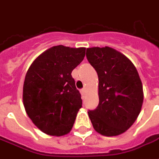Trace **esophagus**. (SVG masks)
<instances>
[{"label":"esophagus","mask_w":159,"mask_h":159,"mask_svg":"<svg viewBox=\"0 0 159 159\" xmlns=\"http://www.w3.org/2000/svg\"><path fill=\"white\" fill-rule=\"evenodd\" d=\"M81 93H82V95L84 97V95L86 94V89H85V88H83V89H81Z\"/></svg>","instance_id":"34e87169"}]
</instances>
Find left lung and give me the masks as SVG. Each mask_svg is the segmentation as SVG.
I'll use <instances>...</instances> for the list:
<instances>
[{
  "label": "left lung",
  "mask_w": 159,
  "mask_h": 159,
  "mask_svg": "<svg viewBox=\"0 0 159 159\" xmlns=\"http://www.w3.org/2000/svg\"><path fill=\"white\" fill-rule=\"evenodd\" d=\"M87 59L99 77V105L89 111L93 129L116 136L133 125L143 104V87L135 66L114 48H87Z\"/></svg>",
  "instance_id": "left-lung-1"
}]
</instances>
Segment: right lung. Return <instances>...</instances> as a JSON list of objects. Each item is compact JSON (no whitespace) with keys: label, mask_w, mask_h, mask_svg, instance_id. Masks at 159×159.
<instances>
[{"label":"right lung","mask_w":159,"mask_h":159,"mask_svg":"<svg viewBox=\"0 0 159 159\" xmlns=\"http://www.w3.org/2000/svg\"><path fill=\"white\" fill-rule=\"evenodd\" d=\"M86 48L54 46L36 58L26 73L23 102L26 113L43 133L61 136L72 129L82 107L72 70Z\"/></svg>","instance_id":"obj_1"}]
</instances>
